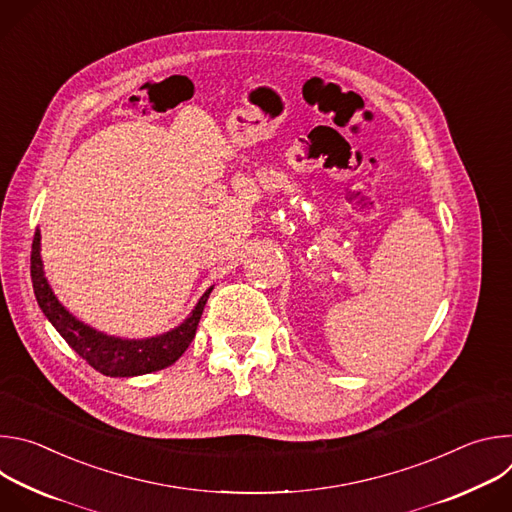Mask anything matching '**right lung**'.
I'll return each instance as SVG.
<instances>
[{
  "mask_svg": "<svg viewBox=\"0 0 512 512\" xmlns=\"http://www.w3.org/2000/svg\"><path fill=\"white\" fill-rule=\"evenodd\" d=\"M30 275H32V285H34L38 306L44 312V316L52 322V326L58 330V334L68 342L72 350H75L81 358H85L95 371L107 377L148 375L174 364L190 346L196 334L200 316L204 312L208 294L212 291V287L204 291V296L200 298L192 314L172 332H166L162 336L148 338V340H121L85 326L83 322H79L75 316L68 314L62 308V304L56 300L44 277L38 231L34 233V241H32Z\"/></svg>",
  "mask_w": 512,
  "mask_h": 512,
  "instance_id": "1",
  "label": "right lung"
}]
</instances>
